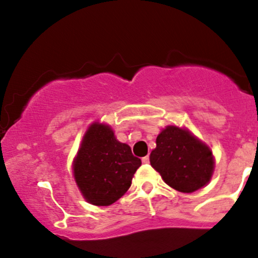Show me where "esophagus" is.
Returning <instances> with one entry per match:
<instances>
[{"label": "esophagus", "instance_id": "esophagus-1", "mask_svg": "<svg viewBox=\"0 0 258 258\" xmlns=\"http://www.w3.org/2000/svg\"><path fill=\"white\" fill-rule=\"evenodd\" d=\"M142 162H143V164H149V156H144V158H142Z\"/></svg>", "mask_w": 258, "mask_h": 258}]
</instances>
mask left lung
<instances>
[{"label": "left lung", "mask_w": 258, "mask_h": 258, "mask_svg": "<svg viewBox=\"0 0 258 258\" xmlns=\"http://www.w3.org/2000/svg\"><path fill=\"white\" fill-rule=\"evenodd\" d=\"M150 164L168 185L182 193L200 189L214 171L211 150L177 126H167L158 136Z\"/></svg>", "instance_id": "obj_1"}]
</instances>
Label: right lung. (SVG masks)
Here are the masks:
<instances>
[{"label":"right lung","instance_id":"obj_1","mask_svg":"<svg viewBox=\"0 0 258 258\" xmlns=\"http://www.w3.org/2000/svg\"><path fill=\"white\" fill-rule=\"evenodd\" d=\"M141 165L131 148L115 139L110 127L94 123L86 133L74 162V174L88 203L109 206L131 186L133 174Z\"/></svg>","mask_w":258,"mask_h":258}]
</instances>
